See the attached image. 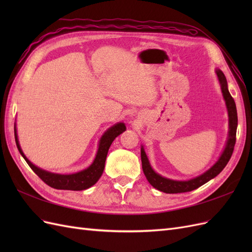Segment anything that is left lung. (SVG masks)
Returning a JSON list of instances; mask_svg holds the SVG:
<instances>
[{"label": "left lung", "mask_w": 252, "mask_h": 252, "mask_svg": "<svg viewBox=\"0 0 252 252\" xmlns=\"http://www.w3.org/2000/svg\"><path fill=\"white\" fill-rule=\"evenodd\" d=\"M216 72L220 82V89H222L223 97L226 103L228 117H229V134H228V140H227L223 154L220 155L217 163L213 165L210 169H208L203 174L199 175V177L193 178L188 181H175V180H170V179L162 177V175H159L151 168L148 158L146 154H145V150L142 146L141 159H142V168H143L144 174L145 177H146L147 181L150 183V185L154 186L156 189L159 190V191H163L165 193H181V192L191 191V190H194L196 188H199L200 186L204 185L205 183H207L211 179L216 178L217 175L225 168L227 163L229 162L234 149L235 140H236L235 135H236V127H238V113H236V106H235L233 97L229 94V90H228L227 80H226L225 74L220 69H217Z\"/></svg>", "instance_id": "left-lung-1"}]
</instances>
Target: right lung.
<instances>
[{
    "instance_id": "obj_1",
    "label": "right lung",
    "mask_w": 252,
    "mask_h": 252,
    "mask_svg": "<svg viewBox=\"0 0 252 252\" xmlns=\"http://www.w3.org/2000/svg\"><path fill=\"white\" fill-rule=\"evenodd\" d=\"M126 130V126L124 123H118L110 127L107 131H106L98 143V149L96 152V156L94 163L91 164L88 168L84 169L80 172L72 173V174H59V173H52L46 170H43L39 167L33 165L29 159L23 154L21 146L18 140V133L17 128L14 126V139H16L17 147L20 151L22 157L24 158L27 164L29 165L34 173L39 177L44 183L52 188L56 189H64V190H84L94 185L95 183L101 178V175L104 171L106 157H107L108 150L110 145L112 144L113 140L117 138L118 135L123 133Z\"/></svg>"
}]
</instances>
